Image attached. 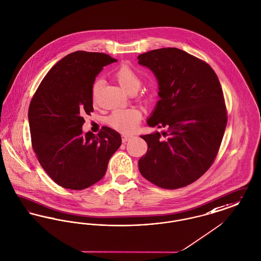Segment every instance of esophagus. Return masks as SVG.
Returning <instances> with one entry per match:
<instances>
[{"instance_id": "obj_1", "label": "esophagus", "mask_w": 261, "mask_h": 261, "mask_svg": "<svg viewBox=\"0 0 261 261\" xmlns=\"http://www.w3.org/2000/svg\"><path fill=\"white\" fill-rule=\"evenodd\" d=\"M130 138H132L130 136H123V137H122V141H123L124 143H125V142L128 141Z\"/></svg>"}]
</instances>
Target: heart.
I'll list each match as a JSON object with an SVG mask.
<instances>
[{
	"mask_svg": "<svg viewBox=\"0 0 261 261\" xmlns=\"http://www.w3.org/2000/svg\"><path fill=\"white\" fill-rule=\"evenodd\" d=\"M115 79L126 91L134 93L141 85V77L128 65H122L114 72ZM102 87V81L96 80L91 86V100L93 104L98 102V96ZM141 120V113L136 108L115 110L108 118V124L122 133H130L136 129Z\"/></svg>",
	"mask_w": 261,
	"mask_h": 261,
	"instance_id": "1",
	"label": "heart"
}]
</instances>
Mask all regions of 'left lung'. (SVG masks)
<instances>
[{
    "mask_svg": "<svg viewBox=\"0 0 261 261\" xmlns=\"http://www.w3.org/2000/svg\"><path fill=\"white\" fill-rule=\"evenodd\" d=\"M155 74L160 100L147 121L164 128L141 136L148 150L138 161L140 174L159 188L176 190L200 178L213 164L227 125L219 80L204 61L178 48L137 57Z\"/></svg>",
    "mask_w": 261,
    "mask_h": 261,
    "instance_id": "left-lung-1",
    "label": "left lung"
}]
</instances>
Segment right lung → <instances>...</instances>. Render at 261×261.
Listing matches in <instances>:
<instances>
[{"label":"right lung","instance_id":"add662e5","mask_svg":"<svg viewBox=\"0 0 261 261\" xmlns=\"http://www.w3.org/2000/svg\"><path fill=\"white\" fill-rule=\"evenodd\" d=\"M117 62L104 53L76 51L59 61L31 99L28 121L36 157L57 185L81 191L104 177L122 144L108 126L83 133L84 115L93 112L91 86L103 67Z\"/></svg>","mask_w":261,"mask_h":261}]
</instances>
